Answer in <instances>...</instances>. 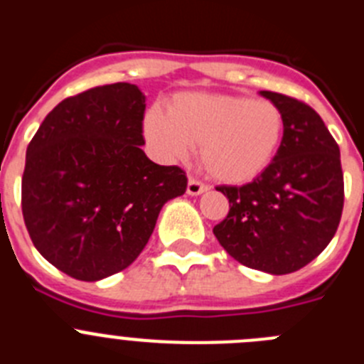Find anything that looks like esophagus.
I'll list each match as a JSON object with an SVG mask.
<instances>
[{"label":"esophagus","instance_id":"esophagus-1","mask_svg":"<svg viewBox=\"0 0 364 364\" xmlns=\"http://www.w3.org/2000/svg\"><path fill=\"white\" fill-rule=\"evenodd\" d=\"M208 189H210V186L204 184V182H200L198 178H189V182H188L189 195H200V193L208 191Z\"/></svg>","mask_w":364,"mask_h":364}]
</instances>
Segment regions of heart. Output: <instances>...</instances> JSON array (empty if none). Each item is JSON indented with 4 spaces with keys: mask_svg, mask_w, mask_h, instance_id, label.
<instances>
[{
    "mask_svg": "<svg viewBox=\"0 0 364 364\" xmlns=\"http://www.w3.org/2000/svg\"><path fill=\"white\" fill-rule=\"evenodd\" d=\"M284 112L268 100L235 95H180L167 117L151 111L146 131L164 153L182 156L200 147V162L213 178L242 184L264 173L284 138Z\"/></svg>",
    "mask_w": 364,
    "mask_h": 364,
    "instance_id": "obj_1",
    "label": "heart"
}]
</instances>
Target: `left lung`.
Returning <instances> with one entry per match:
<instances>
[{
    "mask_svg": "<svg viewBox=\"0 0 364 364\" xmlns=\"http://www.w3.org/2000/svg\"><path fill=\"white\" fill-rule=\"evenodd\" d=\"M284 112V138L264 173L244 186H218L230 211L213 228L237 262L273 275L297 272L336 235L345 204L339 146L302 100L262 91Z\"/></svg>",
    "mask_w": 364,
    "mask_h": 364,
    "instance_id": "left-lung-1",
    "label": "left lung"
}]
</instances>
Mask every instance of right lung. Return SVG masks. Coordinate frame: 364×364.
Masks as SVG:
<instances>
[{"label": "right lung", "instance_id": "obj_1", "mask_svg": "<svg viewBox=\"0 0 364 364\" xmlns=\"http://www.w3.org/2000/svg\"><path fill=\"white\" fill-rule=\"evenodd\" d=\"M146 98L133 83L69 96L27 147L21 211L38 252L78 281H100L142 253L167 200L184 195L178 166L142 151Z\"/></svg>", "mask_w": 364, "mask_h": 364}]
</instances>
